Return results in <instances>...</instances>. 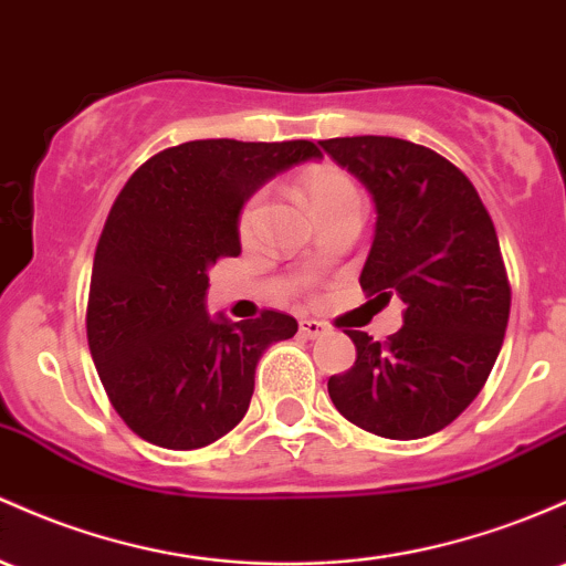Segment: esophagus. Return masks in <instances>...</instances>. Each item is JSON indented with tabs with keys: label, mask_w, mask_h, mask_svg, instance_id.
I'll return each mask as SVG.
<instances>
[{
	"label": "esophagus",
	"mask_w": 566,
	"mask_h": 566,
	"mask_svg": "<svg viewBox=\"0 0 566 566\" xmlns=\"http://www.w3.org/2000/svg\"><path fill=\"white\" fill-rule=\"evenodd\" d=\"M327 331H331V327H327L325 322H319V319H301V333L306 335V338H322V335H325Z\"/></svg>",
	"instance_id": "esophagus-1"
}]
</instances>
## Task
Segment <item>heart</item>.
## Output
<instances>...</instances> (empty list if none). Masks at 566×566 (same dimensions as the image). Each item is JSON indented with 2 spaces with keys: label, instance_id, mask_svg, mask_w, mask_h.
Returning a JSON list of instances; mask_svg holds the SVG:
<instances>
[{
  "label": "heart",
  "instance_id": "obj_1",
  "mask_svg": "<svg viewBox=\"0 0 566 566\" xmlns=\"http://www.w3.org/2000/svg\"><path fill=\"white\" fill-rule=\"evenodd\" d=\"M297 190H301L303 201L308 203L312 214L316 220H325V217L344 214V212H359L363 209V196L359 188L354 185V179L344 169L331 164L308 166L306 171L297 179ZM265 209V196L263 192H252L244 201L239 212V235L241 239H252L258 231V222L263 217Z\"/></svg>",
  "mask_w": 566,
  "mask_h": 566
}]
</instances>
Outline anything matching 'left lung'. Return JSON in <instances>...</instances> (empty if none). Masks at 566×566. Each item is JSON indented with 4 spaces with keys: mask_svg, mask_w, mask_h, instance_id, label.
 Here are the masks:
<instances>
[{
    "mask_svg": "<svg viewBox=\"0 0 566 566\" xmlns=\"http://www.w3.org/2000/svg\"><path fill=\"white\" fill-rule=\"evenodd\" d=\"M368 188L376 233L359 287L406 303L387 340L346 331L357 359L331 376L340 416L392 440L449 427L486 384L511 316V284L494 222L451 160L395 136L319 142Z\"/></svg>",
    "mask_w": 566,
    "mask_h": 566,
    "instance_id": "1",
    "label": "left lung"
}]
</instances>
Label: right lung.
Wrapping results in <instances>:
<instances>
[{
    "label": "right lung",
    "instance_id": "1",
    "mask_svg": "<svg viewBox=\"0 0 566 566\" xmlns=\"http://www.w3.org/2000/svg\"><path fill=\"white\" fill-rule=\"evenodd\" d=\"M322 158L314 142L198 139L153 155L112 203L93 258L91 357L120 419L147 443L192 451L231 432L290 314H207L209 269L241 252L239 212L279 171Z\"/></svg>",
    "mask_w": 566,
    "mask_h": 566
}]
</instances>
